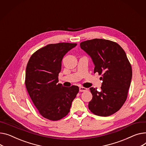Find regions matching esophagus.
<instances>
[{"mask_svg":"<svg viewBox=\"0 0 146 146\" xmlns=\"http://www.w3.org/2000/svg\"><path fill=\"white\" fill-rule=\"evenodd\" d=\"M87 90V88H85V87H79V91L80 92H86Z\"/></svg>","mask_w":146,"mask_h":146,"instance_id":"esophagus-1","label":"esophagus"}]
</instances>
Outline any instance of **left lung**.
I'll return each mask as SVG.
<instances>
[{
    "mask_svg": "<svg viewBox=\"0 0 146 146\" xmlns=\"http://www.w3.org/2000/svg\"><path fill=\"white\" fill-rule=\"evenodd\" d=\"M95 65L94 73L102 75V91L94 87L89 109L94 114L107 117L119 111L127 98L132 77L131 64L123 48L116 42L94 38L81 42Z\"/></svg>",
    "mask_w": 146,
    "mask_h": 146,
    "instance_id": "1",
    "label": "left lung"
}]
</instances>
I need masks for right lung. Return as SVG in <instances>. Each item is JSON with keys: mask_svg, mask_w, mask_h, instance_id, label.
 Listing matches in <instances>:
<instances>
[{"mask_svg": "<svg viewBox=\"0 0 146 146\" xmlns=\"http://www.w3.org/2000/svg\"><path fill=\"white\" fill-rule=\"evenodd\" d=\"M76 45L70 43L47 44L36 51L27 63L26 89L38 111L45 119L57 121L64 117L79 91L78 86L66 87L57 83L63 57Z\"/></svg>", "mask_w": 146, "mask_h": 146, "instance_id": "1", "label": "right lung"}]
</instances>
